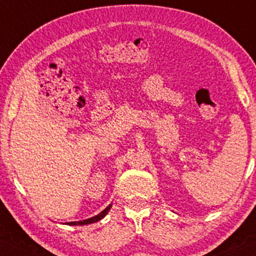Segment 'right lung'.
I'll return each instance as SVG.
<instances>
[{
    "label": "right lung",
    "instance_id": "add662e5",
    "mask_svg": "<svg viewBox=\"0 0 256 256\" xmlns=\"http://www.w3.org/2000/svg\"><path fill=\"white\" fill-rule=\"evenodd\" d=\"M110 208H112V204H110V206H106L102 212H100V214H98V215L94 216V218H87V220H82V221H72V222H66V224H72V226H78V224H80V226H81V224H90L97 222V221L102 220V218H104L106 214H108V212H109V210H110Z\"/></svg>",
    "mask_w": 256,
    "mask_h": 256
}]
</instances>
